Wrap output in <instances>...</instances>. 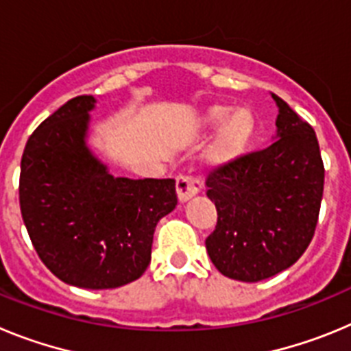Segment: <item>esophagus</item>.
I'll list each match as a JSON object with an SVG mask.
<instances>
[{"label": "esophagus", "instance_id": "34e87169", "mask_svg": "<svg viewBox=\"0 0 351 351\" xmlns=\"http://www.w3.org/2000/svg\"><path fill=\"white\" fill-rule=\"evenodd\" d=\"M200 188H202V182L193 173H181L176 179V190H178V197L181 202H186L191 197H195L200 191Z\"/></svg>", "mask_w": 351, "mask_h": 351}]
</instances>
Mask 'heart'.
<instances>
[{
	"label": "heart",
	"mask_w": 351,
	"mask_h": 351,
	"mask_svg": "<svg viewBox=\"0 0 351 351\" xmlns=\"http://www.w3.org/2000/svg\"><path fill=\"white\" fill-rule=\"evenodd\" d=\"M204 123L209 128L223 126L210 151V156L216 161H230L241 156L255 135V117L247 108L234 110L228 105H216L207 110Z\"/></svg>",
	"instance_id": "heart-1"
}]
</instances>
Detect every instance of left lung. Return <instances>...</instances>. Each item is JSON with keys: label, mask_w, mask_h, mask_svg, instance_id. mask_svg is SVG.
I'll return each instance as SVG.
<instances>
[{"label": "left lung", "mask_w": 351, "mask_h": 351, "mask_svg": "<svg viewBox=\"0 0 351 351\" xmlns=\"http://www.w3.org/2000/svg\"><path fill=\"white\" fill-rule=\"evenodd\" d=\"M278 141L207 172V197L218 210L206 239L210 260L226 278L267 280L308 250L318 223L325 169L309 123L272 95Z\"/></svg>", "instance_id": "left-lung-1"}]
</instances>
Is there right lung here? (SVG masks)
<instances>
[{"instance_id":"add662e5","label":"right lung","mask_w":351,"mask_h":351,"mask_svg":"<svg viewBox=\"0 0 351 351\" xmlns=\"http://www.w3.org/2000/svg\"><path fill=\"white\" fill-rule=\"evenodd\" d=\"M95 98L75 96L31 133L21 160L19 204L45 267L79 288L138 280L156 223L178 206L173 179L114 178L86 147Z\"/></svg>"}]
</instances>
